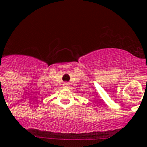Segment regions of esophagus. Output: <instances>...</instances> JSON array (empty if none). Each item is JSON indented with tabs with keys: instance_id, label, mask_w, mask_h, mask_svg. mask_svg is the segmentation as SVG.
I'll use <instances>...</instances> for the list:
<instances>
[{
	"instance_id": "esophagus-1",
	"label": "esophagus",
	"mask_w": 147,
	"mask_h": 147,
	"mask_svg": "<svg viewBox=\"0 0 147 147\" xmlns=\"http://www.w3.org/2000/svg\"><path fill=\"white\" fill-rule=\"evenodd\" d=\"M65 85H67V83H66V84H65Z\"/></svg>"
}]
</instances>
